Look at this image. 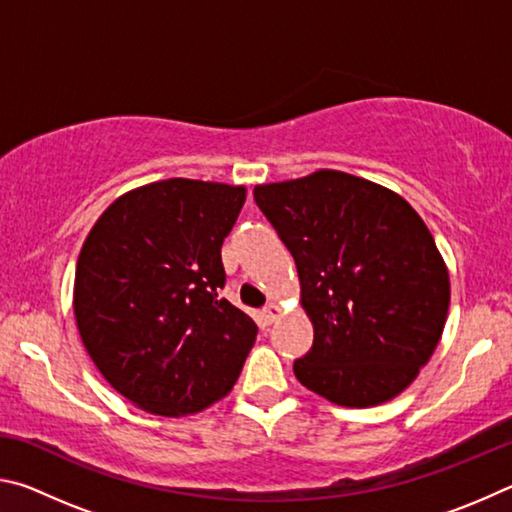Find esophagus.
<instances>
[{
	"mask_svg": "<svg viewBox=\"0 0 512 512\" xmlns=\"http://www.w3.org/2000/svg\"><path fill=\"white\" fill-rule=\"evenodd\" d=\"M262 314H264V318H266V323H275V320L282 316V309H280V307H277V305H275V302H271V305H268V307H264V311H262Z\"/></svg>",
	"mask_w": 512,
	"mask_h": 512,
	"instance_id": "1",
	"label": "esophagus"
}]
</instances>
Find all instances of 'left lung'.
<instances>
[{
    "label": "left lung",
    "mask_w": 512,
    "mask_h": 512,
    "mask_svg": "<svg viewBox=\"0 0 512 512\" xmlns=\"http://www.w3.org/2000/svg\"><path fill=\"white\" fill-rule=\"evenodd\" d=\"M296 259L314 345L293 363L325 400L366 409L400 395L443 336L449 273L420 214L393 189L318 169L255 187Z\"/></svg>",
    "instance_id": "left-lung-1"
}]
</instances>
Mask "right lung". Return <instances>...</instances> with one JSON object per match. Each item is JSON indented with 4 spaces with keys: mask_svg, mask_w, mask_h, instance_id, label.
I'll return each instance as SVG.
<instances>
[{
    "mask_svg": "<svg viewBox=\"0 0 512 512\" xmlns=\"http://www.w3.org/2000/svg\"><path fill=\"white\" fill-rule=\"evenodd\" d=\"M244 201V185L158 180L121 194L85 237L76 327L103 379L137 409L180 418L239 379L257 325L219 291L221 246Z\"/></svg>",
    "mask_w": 512,
    "mask_h": 512,
    "instance_id": "obj_1",
    "label": "right lung"
}]
</instances>
